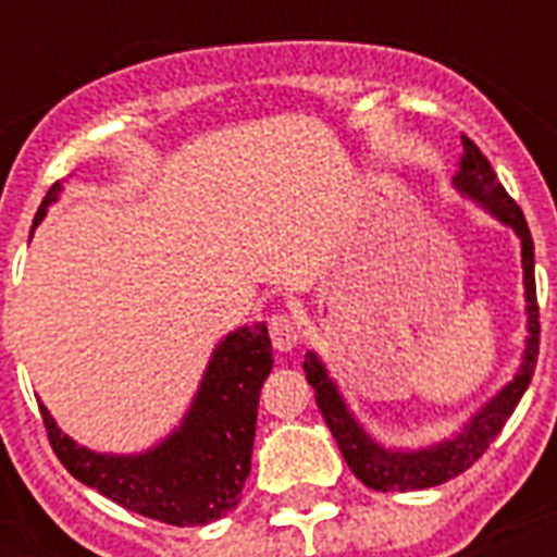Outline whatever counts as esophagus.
Instances as JSON below:
<instances>
[{
    "label": "esophagus",
    "instance_id": "1",
    "mask_svg": "<svg viewBox=\"0 0 557 557\" xmlns=\"http://www.w3.org/2000/svg\"><path fill=\"white\" fill-rule=\"evenodd\" d=\"M269 335L271 344L277 352H288L300 344V326L295 323V318L286 312H274L269 318Z\"/></svg>",
    "mask_w": 557,
    "mask_h": 557
}]
</instances>
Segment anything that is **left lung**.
Masks as SVG:
<instances>
[{"label":"left lung","instance_id":"obj_1","mask_svg":"<svg viewBox=\"0 0 557 557\" xmlns=\"http://www.w3.org/2000/svg\"><path fill=\"white\" fill-rule=\"evenodd\" d=\"M454 185L459 193H466L474 201L485 205L494 216L506 222V225L520 236V253H523V283H527V314H529V338L527 352H523V364L518 375L480 410V413L466 424V431L448 442H440L433 448L410 450H387L375 445V442L361 431V424L352 419V413L338 396V389L326 375L323 364L309 352L304 361L306 381L312 384L314 401L321 407L323 419L330 424L332 436L338 442L341 454L347 459L349 471L375 492H416V488H433L459 476L462 471L474 466L476 459L483 457L488 445H492L500 431L515 413L520 396L527 393L529 381L535 375L537 364V347H541V306H537L535 292V243L529 234L527 216L515 199H511L500 178L492 170L480 147H476L468 135H462V156H459V170L454 176Z\"/></svg>","mask_w":557,"mask_h":557}]
</instances>
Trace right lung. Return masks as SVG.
<instances>
[{
    "label": "right lung",
    "instance_id": "obj_1",
    "mask_svg": "<svg viewBox=\"0 0 557 557\" xmlns=\"http://www.w3.org/2000/svg\"><path fill=\"white\" fill-rule=\"evenodd\" d=\"M60 182L39 205L34 225L57 199ZM274 356L265 323L231 332L216 347L190 413L170 440L138 457H107L72 442L39 405L48 442L65 471L117 506L168 527H205L236 509L251 471L262 381Z\"/></svg>",
    "mask_w": 557,
    "mask_h": 557
}]
</instances>
